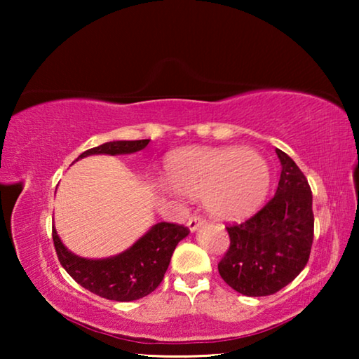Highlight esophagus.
Masks as SVG:
<instances>
[{"label": "esophagus", "mask_w": 359, "mask_h": 359, "mask_svg": "<svg viewBox=\"0 0 359 359\" xmlns=\"http://www.w3.org/2000/svg\"><path fill=\"white\" fill-rule=\"evenodd\" d=\"M203 224H204V220H203V218H201V217H196V215L191 217L190 220L187 222V226H188V229L191 231V233H194V231H196L198 228H201Z\"/></svg>", "instance_id": "34e87169"}]
</instances>
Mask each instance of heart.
Instances as JSON below:
<instances>
[{
	"instance_id": "b5f03b06",
	"label": "heart",
	"mask_w": 359,
	"mask_h": 359,
	"mask_svg": "<svg viewBox=\"0 0 359 359\" xmlns=\"http://www.w3.org/2000/svg\"><path fill=\"white\" fill-rule=\"evenodd\" d=\"M168 184L185 196H201L205 210L222 222H239L264 204L271 168L253 149L185 147L165 161Z\"/></svg>"
}]
</instances>
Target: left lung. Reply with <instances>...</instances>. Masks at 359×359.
Listing matches in <instances>:
<instances>
[{
	"label": "left lung",
	"mask_w": 359,
	"mask_h": 359,
	"mask_svg": "<svg viewBox=\"0 0 359 359\" xmlns=\"http://www.w3.org/2000/svg\"><path fill=\"white\" fill-rule=\"evenodd\" d=\"M282 172L274 198L250 220L228 226L229 250L218 272L245 296H269L306 267L313 241L312 191L296 163L276 149Z\"/></svg>",
	"instance_id": "1"
}]
</instances>
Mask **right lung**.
<instances>
[{
  "label": "right lung",
  "instance_id": "add662e5",
  "mask_svg": "<svg viewBox=\"0 0 359 359\" xmlns=\"http://www.w3.org/2000/svg\"><path fill=\"white\" fill-rule=\"evenodd\" d=\"M150 139L141 141H111L85 150L77 156L82 160L90 155H130L147 147ZM188 228L160 222L150 226L135 244L107 258H83L72 253L52 228L53 244L58 259L66 272L92 293L120 302L141 299L150 294L165 277L169 261Z\"/></svg>",
  "mask_w": 359,
  "mask_h": 359
}]
</instances>
